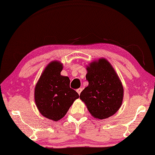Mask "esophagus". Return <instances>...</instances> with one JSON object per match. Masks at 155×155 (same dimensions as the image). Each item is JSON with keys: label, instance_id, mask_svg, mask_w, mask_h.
<instances>
[{"label": "esophagus", "instance_id": "34e87169", "mask_svg": "<svg viewBox=\"0 0 155 155\" xmlns=\"http://www.w3.org/2000/svg\"><path fill=\"white\" fill-rule=\"evenodd\" d=\"M82 90H83V88H78V89H77V92L78 93V94L79 95L80 94V93L81 92V91H82Z\"/></svg>", "mask_w": 155, "mask_h": 155}]
</instances>
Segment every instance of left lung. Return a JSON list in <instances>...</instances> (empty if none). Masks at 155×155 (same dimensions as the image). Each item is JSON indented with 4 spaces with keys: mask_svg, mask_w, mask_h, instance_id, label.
<instances>
[{
    "mask_svg": "<svg viewBox=\"0 0 155 155\" xmlns=\"http://www.w3.org/2000/svg\"><path fill=\"white\" fill-rule=\"evenodd\" d=\"M88 85L80 94L92 116L105 119L119 110L124 98V87L114 69L104 58L87 67Z\"/></svg>",
    "mask_w": 155,
    "mask_h": 155,
    "instance_id": "1",
    "label": "left lung"
}]
</instances>
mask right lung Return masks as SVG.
I'll use <instances>...</instances> for the list:
<instances>
[{"mask_svg":"<svg viewBox=\"0 0 155 155\" xmlns=\"http://www.w3.org/2000/svg\"><path fill=\"white\" fill-rule=\"evenodd\" d=\"M63 64L58 61L45 68L35 87V102L40 113L46 118L58 121L67 114L74 101L79 97L70 87V79L63 76Z\"/></svg>","mask_w":155,"mask_h":155,"instance_id":"1","label":"right lung"}]
</instances>
